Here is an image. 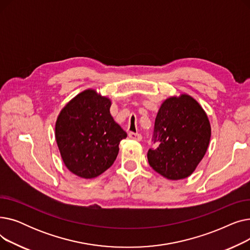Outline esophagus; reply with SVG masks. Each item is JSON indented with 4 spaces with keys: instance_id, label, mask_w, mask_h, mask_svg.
<instances>
[{
    "instance_id": "1",
    "label": "esophagus",
    "mask_w": 250,
    "mask_h": 250,
    "mask_svg": "<svg viewBox=\"0 0 250 250\" xmlns=\"http://www.w3.org/2000/svg\"><path fill=\"white\" fill-rule=\"evenodd\" d=\"M128 137L132 139V140H135V141H141L142 140V135L139 134V133H134V132H130L128 134Z\"/></svg>"
}]
</instances>
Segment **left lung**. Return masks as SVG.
<instances>
[{"label":"left lung","instance_id":"8db88e82","mask_svg":"<svg viewBox=\"0 0 250 250\" xmlns=\"http://www.w3.org/2000/svg\"><path fill=\"white\" fill-rule=\"evenodd\" d=\"M211 139L208 118L198 101L182 94L166 99L157 113L149 149L150 166L170 180L188 177L204 158Z\"/></svg>","mask_w":250,"mask_h":250}]
</instances>
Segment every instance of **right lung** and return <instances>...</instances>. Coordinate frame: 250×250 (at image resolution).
Wrapping results in <instances>:
<instances>
[{"label": "right lung", "instance_id": "right-lung-1", "mask_svg": "<svg viewBox=\"0 0 250 250\" xmlns=\"http://www.w3.org/2000/svg\"><path fill=\"white\" fill-rule=\"evenodd\" d=\"M111 101L95 90H85L62 109L56 140L67 168L82 178H94L115 161L126 133L110 114Z\"/></svg>", "mask_w": 250, "mask_h": 250}]
</instances>
